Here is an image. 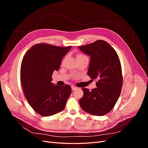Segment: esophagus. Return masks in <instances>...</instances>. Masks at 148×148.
I'll list each match as a JSON object with an SVG mask.
<instances>
[{
  "label": "esophagus",
  "instance_id": "1",
  "mask_svg": "<svg viewBox=\"0 0 148 148\" xmlns=\"http://www.w3.org/2000/svg\"><path fill=\"white\" fill-rule=\"evenodd\" d=\"M71 89H72V91H74V90H76V89H77V88L74 86H71Z\"/></svg>",
  "mask_w": 148,
  "mask_h": 148
}]
</instances>
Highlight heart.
I'll return each instance as SVG.
<instances>
[{
  "instance_id": "obj_1",
  "label": "heart",
  "mask_w": 148,
  "mask_h": 148,
  "mask_svg": "<svg viewBox=\"0 0 148 148\" xmlns=\"http://www.w3.org/2000/svg\"><path fill=\"white\" fill-rule=\"evenodd\" d=\"M86 57L84 55H83V54H81V53H79V54L77 55V59H78V58H82V57Z\"/></svg>"
}]
</instances>
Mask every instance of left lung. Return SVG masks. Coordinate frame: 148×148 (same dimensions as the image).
Returning a JSON list of instances; mask_svg holds the SVG:
<instances>
[{"label":"left lung","mask_w":148,"mask_h":148,"mask_svg":"<svg viewBox=\"0 0 148 148\" xmlns=\"http://www.w3.org/2000/svg\"><path fill=\"white\" fill-rule=\"evenodd\" d=\"M90 57L88 75L96 79V88L89 91L83 88V96L79 103L82 109L93 115H104L113 109L122 87V68L119 56L109 43L98 40L79 46Z\"/></svg>","instance_id":"left-lung-1"}]
</instances>
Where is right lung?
Listing matches in <instances>:
<instances>
[{
  "mask_svg": "<svg viewBox=\"0 0 148 148\" xmlns=\"http://www.w3.org/2000/svg\"><path fill=\"white\" fill-rule=\"evenodd\" d=\"M71 47L38 44L25 53L20 70L21 87L29 105L39 115L48 117L65 108L71 88L53 84L52 75L59 70Z\"/></svg>",
  "mask_w": 148,
  "mask_h": 148,
  "instance_id": "add662e5",
  "label": "right lung"
}]
</instances>
